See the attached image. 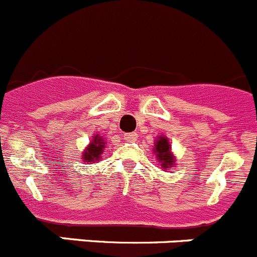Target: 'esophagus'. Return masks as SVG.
<instances>
[{"label":"esophagus","instance_id":"34e87169","mask_svg":"<svg viewBox=\"0 0 257 257\" xmlns=\"http://www.w3.org/2000/svg\"><path fill=\"white\" fill-rule=\"evenodd\" d=\"M123 137H124V140L131 141V142H134V141H137L138 134L136 133V132H133V133H124Z\"/></svg>","mask_w":257,"mask_h":257}]
</instances>
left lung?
<instances>
[{
	"label": "left lung",
	"mask_w": 257,
	"mask_h": 257,
	"mask_svg": "<svg viewBox=\"0 0 257 257\" xmlns=\"http://www.w3.org/2000/svg\"><path fill=\"white\" fill-rule=\"evenodd\" d=\"M155 152H156L157 160L161 163L164 169H169V166L174 165V156L170 152V145L168 142V138L160 137L156 141L155 145Z\"/></svg>",
	"instance_id": "8db88e82"
}]
</instances>
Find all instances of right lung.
<instances>
[{
	"label": "right lung",
	"instance_id": "right-lung-1",
	"mask_svg": "<svg viewBox=\"0 0 257 257\" xmlns=\"http://www.w3.org/2000/svg\"><path fill=\"white\" fill-rule=\"evenodd\" d=\"M103 140L101 137H98L97 134L96 137L93 138V141L91 142V145L88 146V149L85 150L84 154L82 155V159L84 160V163H94V161H98V159H101V155H102V149H103Z\"/></svg>",
	"mask_w": 257,
	"mask_h": 257
}]
</instances>
